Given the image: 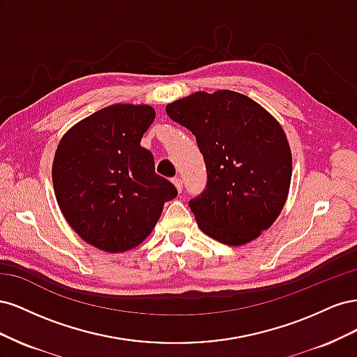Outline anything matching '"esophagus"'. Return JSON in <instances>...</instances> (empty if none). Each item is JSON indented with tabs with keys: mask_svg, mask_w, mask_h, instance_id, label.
Returning a JSON list of instances; mask_svg holds the SVG:
<instances>
[{
	"mask_svg": "<svg viewBox=\"0 0 357 357\" xmlns=\"http://www.w3.org/2000/svg\"><path fill=\"white\" fill-rule=\"evenodd\" d=\"M172 183H174V186L177 188L178 192L183 190V181H181L180 177H174V178H172Z\"/></svg>",
	"mask_w": 357,
	"mask_h": 357,
	"instance_id": "esophagus-1",
	"label": "esophagus"
}]
</instances>
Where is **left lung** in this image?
Returning <instances> with one entry per match:
<instances>
[{
    "instance_id": "left-lung-1",
    "label": "left lung",
    "mask_w": 357,
    "mask_h": 357,
    "mask_svg": "<svg viewBox=\"0 0 357 357\" xmlns=\"http://www.w3.org/2000/svg\"><path fill=\"white\" fill-rule=\"evenodd\" d=\"M195 135L207 186L189 201L204 234L228 245L250 243L282 213L291 178L286 134L264 107L234 91L195 92L167 105Z\"/></svg>"
}]
</instances>
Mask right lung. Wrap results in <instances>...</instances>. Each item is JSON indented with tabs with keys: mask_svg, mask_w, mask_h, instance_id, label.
<instances>
[{
	"mask_svg": "<svg viewBox=\"0 0 357 357\" xmlns=\"http://www.w3.org/2000/svg\"><path fill=\"white\" fill-rule=\"evenodd\" d=\"M155 121L150 105L113 104L75 123L61 138L52 167L59 208L71 228L100 250L142 244L177 189L155 172L139 146Z\"/></svg>",
	"mask_w": 357,
	"mask_h": 357,
	"instance_id": "right-lung-1",
	"label": "right lung"
}]
</instances>
